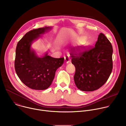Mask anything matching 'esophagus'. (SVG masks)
Masks as SVG:
<instances>
[{
  "instance_id": "esophagus-1",
  "label": "esophagus",
  "mask_w": 126,
  "mask_h": 126,
  "mask_svg": "<svg viewBox=\"0 0 126 126\" xmlns=\"http://www.w3.org/2000/svg\"><path fill=\"white\" fill-rule=\"evenodd\" d=\"M65 58V62L66 63H68L70 62V56L69 55H67L66 56H65L64 57Z\"/></svg>"
}]
</instances>
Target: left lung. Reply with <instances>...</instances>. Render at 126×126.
I'll use <instances>...</instances> for the list:
<instances>
[{"label":"left lung","instance_id":"left-lung-1","mask_svg":"<svg viewBox=\"0 0 126 126\" xmlns=\"http://www.w3.org/2000/svg\"><path fill=\"white\" fill-rule=\"evenodd\" d=\"M113 52L111 43L101 33L92 49L71 53L72 63L76 69L74 80L79 90L93 91L107 82L113 69Z\"/></svg>","mask_w":126,"mask_h":126}]
</instances>
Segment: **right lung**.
<instances>
[{"mask_svg": "<svg viewBox=\"0 0 126 126\" xmlns=\"http://www.w3.org/2000/svg\"><path fill=\"white\" fill-rule=\"evenodd\" d=\"M52 29V27L45 26L31 30L17 43L14 63L15 71L22 83L31 89L43 90L49 87L56 71L63 64L64 58H53L48 55V52L39 57L31 48L34 41Z\"/></svg>", "mask_w": 126, "mask_h": 126, "instance_id": "add662e5", "label": "right lung"}]
</instances>
